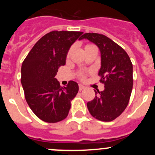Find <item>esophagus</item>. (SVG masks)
I'll list each match as a JSON object with an SVG mask.
<instances>
[{
	"mask_svg": "<svg viewBox=\"0 0 155 155\" xmlns=\"http://www.w3.org/2000/svg\"><path fill=\"white\" fill-rule=\"evenodd\" d=\"M84 88V86L82 85V84H79V90L80 91H81V90H83Z\"/></svg>",
	"mask_w": 155,
	"mask_h": 155,
	"instance_id": "obj_1",
	"label": "esophagus"
}]
</instances>
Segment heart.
<instances>
[{"instance_id": "1", "label": "heart", "mask_w": 155, "mask_h": 155, "mask_svg": "<svg viewBox=\"0 0 155 155\" xmlns=\"http://www.w3.org/2000/svg\"><path fill=\"white\" fill-rule=\"evenodd\" d=\"M93 45H91V44H87V45H85V46H84V50H86V49H87V48H89V47H91V46H92ZM70 53H71V50H70L69 52H68V57H69V56H70ZM79 78H81V79H84V74L83 73H81L80 74H79Z\"/></svg>"}]
</instances>
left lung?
Masks as SVG:
<instances>
[{
  "instance_id": "obj_1",
  "label": "left lung",
  "mask_w": 155,
  "mask_h": 155,
  "mask_svg": "<svg viewBox=\"0 0 155 155\" xmlns=\"http://www.w3.org/2000/svg\"><path fill=\"white\" fill-rule=\"evenodd\" d=\"M88 39L101 53L98 75L105 89L94 91V98L87 103L91 116L101 121H113L125 110L133 88V64L127 52L105 35L85 33L81 39Z\"/></svg>"
}]
</instances>
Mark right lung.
Returning a JSON list of instances; mask_svg holds the SVG:
<instances>
[{
    "instance_id": "1",
    "label": "right lung",
    "mask_w": 155,
    "mask_h": 155,
    "mask_svg": "<svg viewBox=\"0 0 155 155\" xmlns=\"http://www.w3.org/2000/svg\"><path fill=\"white\" fill-rule=\"evenodd\" d=\"M82 31H53L34 45L21 65V82L30 109L46 123H57L68 116L71 101L78 92L73 81L61 87L55 78L59 68L66 63L71 45Z\"/></svg>"
}]
</instances>
